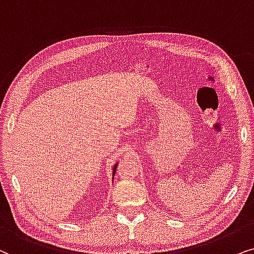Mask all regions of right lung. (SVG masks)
<instances>
[{
  "instance_id": "add662e5",
  "label": "right lung",
  "mask_w": 254,
  "mask_h": 254,
  "mask_svg": "<svg viewBox=\"0 0 254 254\" xmlns=\"http://www.w3.org/2000/svg\"><path fill=\"white\" fill-rule=\"evenodd\" d=\"M117 166H118V162H116V164H115V166H114V170H113V179H114V175H115V172H116Z\"/></svg>"
}]
</instances>
